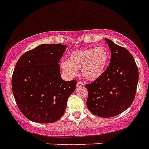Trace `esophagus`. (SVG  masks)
Wrapping results in <instances>:
<instances>
[{
    "label": "esophagus",
    "instance_id": "obj_1",
    "mask_svg": "<svg viewBox=\"0 0 149 149\" xmlns=\"http://www.w3.org/2000/svg\"><path fill=\"white\" fill-rule=\"evenodd\" d=\"M76 85H77L78 88H79V87H82V86H84V84L82 83V82H81V81H78V82H77V84H76Z\"/></svg>",
    "mask_w": 149,
    "mask_h": 149
}]
</instances>
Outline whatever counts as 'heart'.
Listing matches in <instances>:
<instances>
[{"instance_id": "heart-1", "label": "heart", "mask_w": 149, "mask_h": 149, "mask_svg": "<svg viewBox=\"0 0 149 149\" xmlns=\"http://www.w3.org/2000/svg\"><path fill=\"white\" fill-rule=\"evenodd\" d=\"M109 61L107 49L103 46L78 49L69 55L68 60L61 63L63 71L68 77L78 74L77 69L88 81H96L104 73Z\"/></svg>"}]
</instances>
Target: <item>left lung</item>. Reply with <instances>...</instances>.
<instances>
[{"instance_id":"obj_1","label":"left lung","mask_w":149,"mask_h":149,"mask_svg":"<svg viewBox=\"0 0 149 149\" xmlns=\"http://www.w3.org/2000/svg\"><path fill=\"white\" fill-rule=\"evenodd\" d=\"M111 51L109 66L99 79L86 87L88 91L86 106L100 118H112L124 112L136 96L139 70L127 49L104 39Z\"/></svg>"}]
</instances>
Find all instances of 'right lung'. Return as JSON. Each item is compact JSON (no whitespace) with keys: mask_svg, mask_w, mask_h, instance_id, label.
Masks as SVG:
<instances>
[{"mask_svg":"<svg viewBox=\"0 0 149 149\" xmlns=\"http://www.w3.org/2000/svg\"><path fill=\"white\" fill-rule=\"evenodd\" d=\"M66 48L61 44H42L18 60L12 91L19 109L29 120L52 123L63 115L77 84L61 78L58 63Z\"/></svg>","mask_w":149,"mask_h":149,"instance_id":"1","label":"right lung"}]
</instances>
